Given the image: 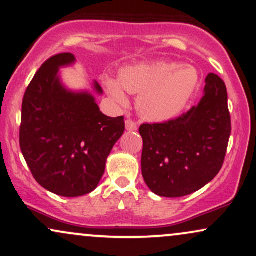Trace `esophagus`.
I'll return each mask as SVG.
<instances>
[{"label": "esophagus", "instance_id": "esophagus-1", "mask_svg": "<svg viewBox=\"0 0 256 256\" xmlns=\"http://www.w3.org/2000/svg\"><path fill=\"white\" fill-rule=\"evenodd\" d=\"M125 128L128 131H136L137 130V124L134 120H131V119H128L125 122Z\"/></svg>", "mask_w": 256, "mask_h": 256}]
</instances>
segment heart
I'll list each match as a JSON object with an SVG mask.
<instances>
[{"mask_svg": "<svg viewBox=\"0 0 256 256\" xmlns=\"http://www.w3.org/2000/svg\"><path fill=\"white\" fill-rule=\"evenodd\" d=\"M108 94L120 104L128 102L126 92L139 94L137 108L148 120L166 122L176 118L200 86V73L190 64L162 62L136 64L122 70L119 80L105 76Z\"/></svg>", "mask_w": 256, "mask_h": 256, "instance_id": "b5f03b06", "label": "heart"}]
</instances>
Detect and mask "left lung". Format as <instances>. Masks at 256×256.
<instances>
[{"mask_svg": "<svg viewBox=\"0 0 256 256\" xmlns=\"http://www.w3.org/2000/svg\"><path fill=\"white\" fill-rule=\"evenodd\" d=\"M230 132L227 88L221 78L209 73L198 105L176 119L139 128L146 186L162 197L200 190L221 170Z\"/></svg>", "mask_w": 256, "mask_h": 256, "instance_id": "8db88e82", "label": "left lung"}]
</instances>
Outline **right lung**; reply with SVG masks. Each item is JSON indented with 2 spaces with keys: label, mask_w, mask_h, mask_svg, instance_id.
Instances as JSON below:
<instances>
[{
  "label": "right lung",
  "mask_w": 256,
  "mask_h": 256,
  "mask_svg": "<svg viewBox=\"0 0 256 256\" xmlns=\"http://www.w3.org/2000/svg\"><path fill=\"white\" fill-rule=\"evenodd\" d=\"M70 53L52 56L40 67L22 102L20 148L36 182L64 197L96 189L113 145L125 131L124 117L100 112L88 92H72L59 68L74 64ZM94 90H102L94 82Z\"/></svg>",
  "instance_id": "1"
}]
</instances>
